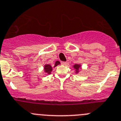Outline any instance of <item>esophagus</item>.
<instances>
[{"mask_svg": "<svg viewBox=\"0 0 121 121\" xmlns=\"http://www.w3.org/2000/svg\"><path fill=\"white\" fill-rule=\"evenodd\" d=\"M67 64H68V63L66 62H61V64H62V65H66Z\"/></svg>", "mask_w": 121, "mask_h": 121, "instance_id": "34e87169", "label": "esophagus"}]
</instances>
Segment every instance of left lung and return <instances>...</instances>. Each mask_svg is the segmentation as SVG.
<instances>
[{"label": "left lung", "instance_id": "left-lung-1", "mask_svg": "<svg viewBox=\"0 0 121 121\" xmlns=\"http://www.w3.org/2000/svg\"><path fill=\"white\" fill-rule=\"evenodd\" d=\"M80 67V65H78V64H76V65H75L74 66V68L76 69V73H78V70H79Z\"/></svg>", "mask_w": 121, "mask_h": 121}]
</instances>
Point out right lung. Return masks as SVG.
<instances>
[{"mask_svg":"<svg viewBox=\"0 0 121 121\" xmlns=\"http://www.w3.org/2000/svg\"><path fill=\"white\" fill-rule=\"evenodd\" d=\"M59 64H60L59 62L56 61V63H55V66H57V65H59ZM44 69H45V71L46 72V73H48V74H50L51 72L52 71V69H53V68H52V66H51L50 65H46L45 66V67H44Z\"/></svg>","mask_w":121,"mask_h":121,"instance_id":"right-lung-1","label":"right lung"}]
</instances>
